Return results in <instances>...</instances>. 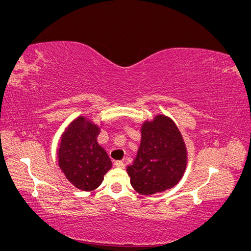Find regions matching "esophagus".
I'll list each match as a JSON object with an SVG mask.
<instances>
[{
    "label": "esophagus",
    "mask_w": 251,
    "mask_h": 251,
    "mask_svg": "<svg viewBox=\"0 0 251 251\" xmlns=\"http://www.w3.org/2000/svg\"><path fill=\"white\" fill-rule=\"evenodd\" d=\"M114 164H115L116 168H120V169H124L125 168V162L121 161V160H116Z\"/></svg>",
    "instance_id": "esophagus-1"
}]
</instances>
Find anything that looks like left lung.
Wrapping results in <instances>:
<instances>
[{"mask_svg":"<svg viewBox=\"0 0 251 251\" xmlns=\"http://www.w3.org/2000/svg\"><path fill=\"white\" fill-rule=\"evenodd\" d=\"M187 153L174 121L158 115L141 127V143L132 165L131 184L141 195H153L174 187L185 172Z\"/></svg>","mask_w":251,"mask_h":251,"instance_id":"obj_1","label":"left lung"}]
</instances>
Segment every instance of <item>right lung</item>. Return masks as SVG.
I'll list each match as a JSON object with an SVG mask.
<instances>
[{"mask_svg": "<svg viewBox=\"0 0 251 251\" xmlns=\"http://www.w3.org/2000/svg\"><path fill=\"white\" fill-rule=\"evenodd\" d=\"M100 127L83 116L73 120L62 136L57 151L60 170L79 189L94 191L112 166L111 159L98 144Z\"/></svg>", "mask_w": 251, "mask_h": 251, "instance_id": "1", "label": "right lung"}]
</instances>
